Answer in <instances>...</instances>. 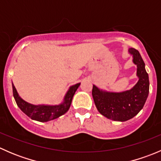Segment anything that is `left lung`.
<instances>
[{
	"label": "left lung",
	"mask_w": 161,
	"mask_h": 161,
	"mask_svg": "<svg viewBox=\"0 0 161 161\" xmlns=\"http://www.w3.org/2000/svg\"><path fill=\"white\" fill-rule=\"evenodd\" d=\"M133 62L137 65L139 81L130 90L122 92H108L92 86V95L97 110L101 114L114 121H125L136 116L143 108L149 94V76L145 69V63L140 53L130 48Z\"/></svg>",
	"instance_id": "left-lung-1"
}]
</instances>
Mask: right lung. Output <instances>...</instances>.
I'll return each mask as SVG.
<instances>
[{"mask_svg": "<svg viewBox=\"0 0 161 161\" xmlns=\"http://www.w3.org/2000/svg\"><path fill=\"white\" fill-rule=\"evenodd\" d=\"M80 86V83H77L75 85L70 87L69 91L64 97V102L60 105L55 106H48V105H32L27 103L25 100H22L18 94L15 87L12 83L13 96L15 100L18 107L22 110L27 116H29L31 119L45 122V121L53 120L61 116L69 111V108L72 100L73 96L75 92Z\"/></svg>", "mask_w": 161, "mask_h": 161, "instance_id": "add662e5", "label": "right lung"}]
</instances>
